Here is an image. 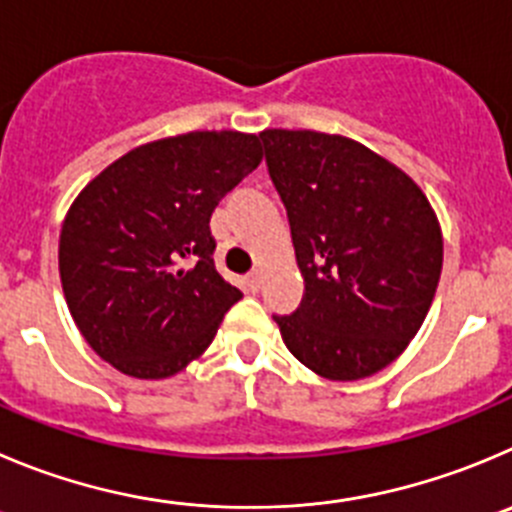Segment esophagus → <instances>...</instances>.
<instances>
[{"label": "esophagus", "instance_id": "34e87169", "mask_svg": "<svg viewBox=\"0 0 512 512\" xmlns=\"http://www.w3.org/2000/svg\"><path fill=\"white\" fill-rule=\"evenodd\" d=\"M262 278H265V275H262V270H252L250 275H247V283H250L252 290H260L262 288Z\"/></svg>", "mask_w": 512, "mask_h": 512}]
</instances>
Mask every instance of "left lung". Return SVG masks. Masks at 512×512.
I'll return each instance as SVG.
<instances>
[{"mask_svg":"<svg viewBox=\"0 0 512 512\" xmlns=\"http://www.w3.org/2000/svg\"><path fill=\"white\" fill-rule=\"evenodd\" d=\"M260 138L305 280L298 310L272 318L310 371L366 379L427 318L442 272L437 214L399 166L353 138L285 128Z\"/></svg>","mask_w":512,"mask_h":512,"instance_id":"1","label":"left lung"}]
</instances>
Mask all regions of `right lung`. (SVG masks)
<instances>
[{
  "label": "right lung",
  "instance_id": "1",
  "mask_svg": "<svg viewBox=\"0 0 512 512\" xmlns=\"http://www.w3.org/2000/svg\"><path fill=\"white\" fill-rule=\"evenodd\" d=\"M255 133L191 131L143 143L78 194L60 232V280L88 346L133 379L202 356L242 293L214 267L209 219L260 166Z\"/></svg>",
  "mask_w": 512,
  "mask_h": 512
}]
</instances>
